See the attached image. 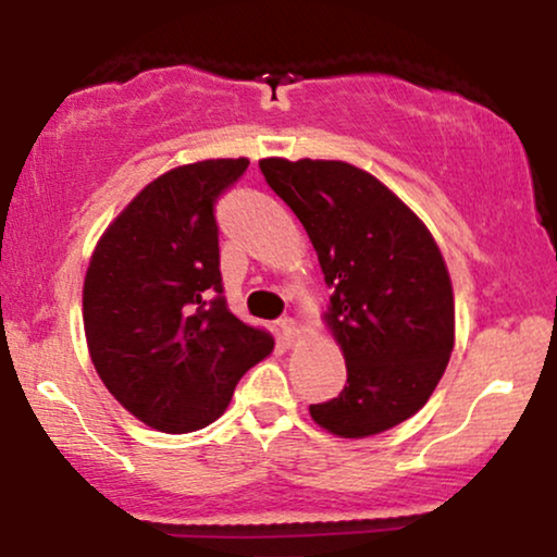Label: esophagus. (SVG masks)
Listing matches in <instances>:
<instances>
[{
    "mask_svg": "<svg viewBox=\"0 0 557 557\" xmlns=\"http://www.w3.org/2000/svg\"><path fill=\"white\" fill-rule=\"evenodd\" d=\"M277 330H280V343L287 345V348H290V345H296V341H298V322H296V319H290V317L280 319Z\"/></svg>",
    "mask_w": 557,
    "mask_h": 557,
    "instance_id": "obj_1",
    "label": "esophagus"
}]
</instances>
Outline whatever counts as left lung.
Here are the masks:
<instances>
[{"label": "left lung", "mask_w": 557, "mask_h": 557, "mask_svg": "<svg viewBox=\"0 0 557 557\" xmlns=\"http://www.w3.org/2000/svg\"><path fill=\"white\" fill-rule=\"evenodd\" d=\"M270 188L309 233L324 283V322L348 382L311 419L337 437L393 430L430 400L456 343L445 259L424 222L374 175L335 159L270 157Z\"/></svg>", "instance_id": "obj_1"}]
</instances>
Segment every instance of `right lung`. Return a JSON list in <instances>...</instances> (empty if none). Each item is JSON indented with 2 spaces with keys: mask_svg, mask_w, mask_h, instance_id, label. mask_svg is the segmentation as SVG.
I'll list each match as a JSON object with an SVG mask.
<instances>
[{
  "mask_svg": "<svg viewBox=\"0 0 557 557\" xmlns=\"http://www.w3.org/2000/svg\"><path fill=\"white\" fill-rule=\"evenodd\" d=\"M246 168L240 157L164 172L114 216L88 261L83 327L96 374L151 430L212 424L274 348L222 296L214 203Z\"/></svg>",
  "mask_w": 557,
  "mask_h": 557,
  "instance_id": "obj_1",
  "label": "right lung"
}]
</instances>
